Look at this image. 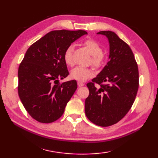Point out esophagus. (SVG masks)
<instances>
[{
    "instance_id": "1",
    "label": "esophagus",
    "mask_w": 158,
    "mask_h": 158,
    "mask_svg": "<svg viewBox=\"0 0 158 158\" xmlns=\"http://www.w3.org/2000/svg\"><path fill=\"white\" fill-rule=\"evenodd\" d=\"M77 85H78L79 87H81L84 85V84L81 81H78V82H77Z\"/></svg>"
}]
</instances>
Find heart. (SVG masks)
I'll return each instance as SVG.
<instances>
[{
	"instance_id": "heart-1",
	"label": "heart",
	"mask_w": 158,
	"mask_h": 158,
	"mask_svg": "<svg viewBox=\"0 0 158 158\" xmlns=\"http://www.w3.org/2000/svg\"><path fill=\"white\" fill-rule=\"evenodd\" d=\"M83 44L87 48L90 54L92 55V63L96 67H99L102 65L103 62L102 48L97 41L93 39H87L83 42ZM73 46L69 45L66 48L64 52L63 58L67 65L73 66L74 64L73 59ZM94 75L93 69L84 68V67L78 66L72 69L70 76L73 79H75L79 81H85V80L92 77Z\"/></svg>"
}]
</instances>
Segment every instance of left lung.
Returning <instances> with one entry per match:
<instances>
[{"instance_id": "8db88e82", "label": "left lung", "mask_w": 158, "mask_h": 158, "mask_svg": "<svg viewBox=\"0 0 158 158\" xmlns=\"http://www.w3.org/2000/svg\"><path fill=\"white\" fill-rule=\"evenodd\" d=\"M97 34L108 39L109 60L93 82L86 85L89 95L85 100V114L93 123L107 127L121 121L133 105L139 88V72L129 45L114 32ZM95 82L101 85L99 89Z\"/></svg>"}]
</instances>
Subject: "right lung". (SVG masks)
Instances as JSON below:
<instances>
[{
    "mask_svg": "<svg viewBox=\"0 0 158 158\" xmlns=\"http://www.w3.org/2000/svg\"><path fill=\"white\" fill-rule=\"evenodd\" d=\"M85 31H53L26 51L18 70V93L23 106L38 122L49 123L62 116L75 92V80L60 83L69 74L63 55Z\"/></svg>",
    "mask_w": 158,
    "mask_h": 158,
    "instance_id": "1",
    "label": "right lung"
}]
</instances>
